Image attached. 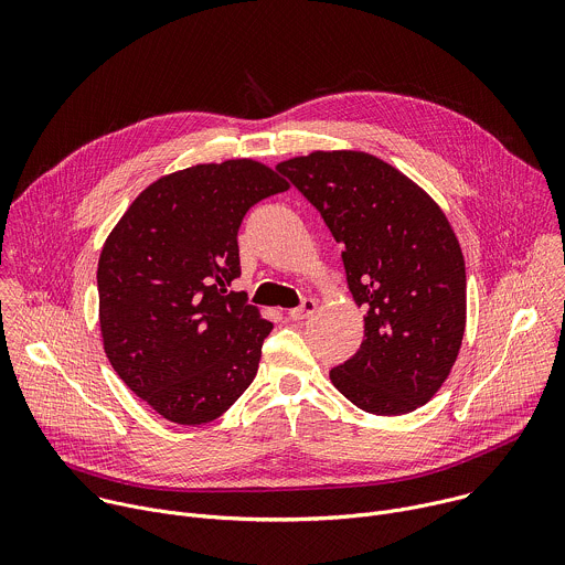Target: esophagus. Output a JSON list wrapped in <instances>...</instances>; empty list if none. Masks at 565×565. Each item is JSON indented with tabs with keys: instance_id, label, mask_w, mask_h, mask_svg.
I'll return each instance as SVG.
<instances>
[{
	"instance_id": "esophagus-1",
	"label": "esophagus",
	"mask_w": 565,
	"mask_h": 565,
	"mask_svg": "<svg viewBox=\"0 0 565 565\" xmlns=\"http://www.w3.org/2000/svg\"><path fill=\"white\" fill-rule=\"evenodd\" d=\"M315 308H317V303H315V299H310V297H306L297 308H292L290 312H288V317L290 319H295V321H299V319H306V317H310L312 312H315Z\"/></svg>"
}]
</instances>
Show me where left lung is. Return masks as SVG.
<instances>
[{
    "instance_id": "1",
    "label": "left lung",
    "mask_w": 565,
    "mask_h": 565,
    "mask_svg": "<svg viewBox=\"0 0 565 565\" xmlns=\"http://www.w3.org/2000/svg\"><path fill=\"white\" fill-rule=\"evenodd\" d=\"M277 170L344 246L349 290L366 310L364 340L331 369V382L375 416L427 405L465 333V259L447 216L412 179L364 151H312Z\"/></svg>"
}]
</instances>
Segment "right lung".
Segmentation results:
<instances>
[{
    "instance_id": "right-lung-1",
    "label": "right lung",
    "mask_w": 565,
    "mask_h": 565,
    "mask_svg": "<svg viewBox=\"0 0 565 565\" xmlns=\"http://www.w3.org/2000/svg\"><path fill=\"white\" fill-rule=\"evenodd\" d=\"M288 183L250 158L194 166L145 188L98 262L100 333L120 380L166 420L205 425L257 375L273 324L246 297L236 234Z\"/></svg>"
}]
</instances>
